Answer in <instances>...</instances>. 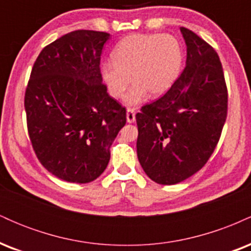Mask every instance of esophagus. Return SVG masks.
Wrapping results in <instances>:
<instances>
[{
    "label": "esophagus",
    "instance_id": "34e87169",
    "mask_svg": "<svg viewBox=\"0 0 251 251\" xmlns=\"http://www.w3.org/2000/svg\"><path fill=\"white\" fill-rule=\"evenodd\" d=\"M126 120H127L128 124L135 122V112L133 108H128L127 111H126Z\"/></svg>",
    "mask_w": 251,
    "mask_h": 251
}]
</instances>
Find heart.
Masks as SVG:
<instances>
[{
    "mask_svg": "<svg viewBox=\"0 0 251 251\" xmlns=\"http://www.w3.org/2000/svg\"><path fill=\"white\" fill-rule=\"evenodd\" d=\"M113 62L101 65V76L113 98L125 97L128 106H137L152 97L164 96L178 79L183 51L175 36L169 34H131L112 51Z\"/></svg>",
    "mask_w": 251,
    "mask_h": 251,
    "instance_id": "obj_1",
    "label": "heart"
}]
</instances>
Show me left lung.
Here are the masks:
<instances>
[{
	"label": "left lung",
	"mask_w": 251,
	"mask_h": 251,
	"mask_svg": "<svg viewBox=\"0 0 251 251\" xmlns=\"http://www.w3.org/2000/svg\"><path fill=\"white\" fill-rule=\"evenodd\" d=\"M185 68L166 94L135 114L137 154L152 180L174 185L205 165L226 119L227 92L214 48L181 27Z\"/></svg>",
	"instance_id": "obj_1"
}]
</instances>
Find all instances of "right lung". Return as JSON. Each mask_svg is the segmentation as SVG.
Segmentation results:
<instances>
[{
	"mask_svg": "<svg viewBox=\"0 0 251 251\" xmlns=\"http://www.w3.org/2000/svg\"><path fill=\"white\" fill-rule=\"evenodd\" d=\"M108 33L75 30L46 46L25 89L28 133L39 160L70 183L97 179L126 109L109 97L100 73Z\"/></svg>",
	"mask_w": 251,
	"mask_h": 251,
	"instance_id": "1",
	"label": "right lung"
}]
</instances>
